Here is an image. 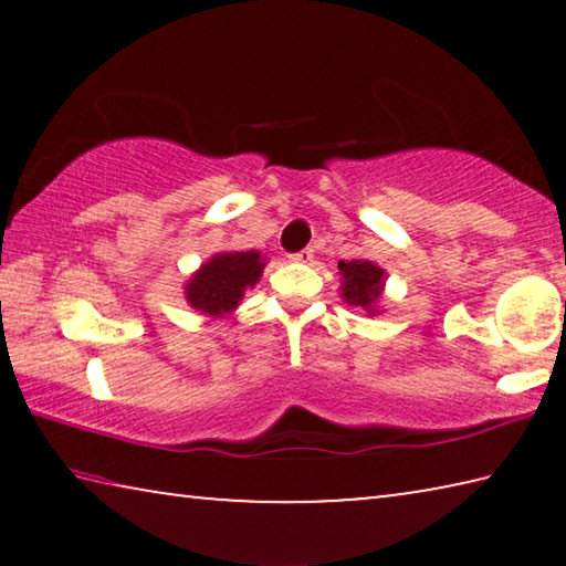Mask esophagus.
Instances as JSON below:
<instances>
[{
  "label": "esophagus",
  "instance_id": "34e87169",
  "mask_svg": "<svg viewBox=\"0 0 566 566\" xmlns=\"http://www.w3.org/2000/svg\"><path fill=\"white\" fill-rule=\"evenodd\" d=\"M312 256H314V249H312V247H306V249H300V252L290 254V260H292V262H302V264H306V262H312Z\"/></svg>",
  "mask_w": 566,
  "mask_h": 566
}]
</instances>
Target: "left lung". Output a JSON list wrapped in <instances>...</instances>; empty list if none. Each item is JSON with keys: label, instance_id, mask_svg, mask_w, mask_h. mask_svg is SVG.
<instances>
[{"label": "left lung", "instance_id": "left-lung-1", "mask_svg": "<svg viewBox=\"0 0 566 566\" xmlns=\"http://www.w3.org/2000/svg\"><path fill=\"white\" fill-rule=\"evenodd\" d=\"M339 272L344 276L342 282V296L344 302L352 306H361V310H375V304L381 294V280H385V270H379L371 262H339Z\"/></svg>", "mask_w": 566, "mask_h": 566}]
</instances>
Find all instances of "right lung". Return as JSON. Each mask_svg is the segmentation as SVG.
I'll return each instance as SVG.
<instances>
[{
	"label": "right lung",
	"instance_id": "right-lung-1",
	"mask_svg": "<svg viewBox=\"0 0 566 566\" xmlns=\"http://www.w3.org/2000/svg\"><path fill=\"white\" fill-rule=\"evenodd\" d=\"M260 252L217 254L187 284V300L205 314L232 312L242 300L247 286H254L262 276Z\"/></svg>",
	"mask_w": 566,
	"mask_h": 566
}]
</instances>
